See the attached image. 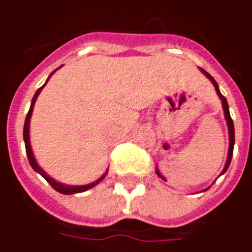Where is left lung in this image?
Here are the masks:
<instances>
[{
  "mask_svg": "<svg viewBox=\"0 0 252 252\" xmlns=\"http://www.w3.org/2000/svg\"><path fill=\"white\" fill-rule=\"evenodd\" d=\"M201 71L204 72V75L208 76V79H210V81L213 83L214 88H216V92H217V94L220 95V98L222 101V106H223V112H225V118L227 121V126H229V138H230V146H229V155H227V160H226V165L225 168H223V172H226V169L229 168L230 165V161H231V157H233V150H234V142H235V134H234V124H233V120H231V117H230V112H229V105H227V101L223 95L221 94V92H220V88H218L217 83H216V80L212 77V76L208 73L204 69H201Z\"/></svg>",
  "mask_w": 252,
  "mask_h": 252,
  "instance_id": "obj_1",
  "label": "left lung"
}]
</instances>
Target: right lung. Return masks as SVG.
Masks as SVG:
<instances>
[{
    "mask_svg": "<svg viewBox=\"0 0 252 252\" xmlns=\"http://www.w3.org/2000/svg\"><path fill=\"white\" fill-rule=\"evenodd\" d=\"M54 73V72H52ZM52 76V75H51ZM47 84V83H46ZM44 84V85H46ZM43 85V87H44ZM43 87H40L38 89V91L35 92L34 97H32V101H31V106H30V110H29V113H27L26 116V120H25V127H23V139H25V146H26V153H27V159H29V163H30V165L32 167V168L36 171L38 173H40L44 179H46L47 181H48V184L51 185L52 188L55 189V190H58L59 193H63V194H72V193H80V192H85V190H88V189L93 188L94 185H97L99 183V181L102 180L105 176H106V172L102 175V176L99 177L98 180L94 181V183H92V184H88V185H64V184H60V183H58V181H55L54 179H51V177L48 176L44 171H43L40 167L38 165V163H36V160H35L34 155H32V151H31V146H30V136H29V131H30V118H31V113H32V109H34V104L35 101H36V97L39 95V93H40V91L43 89Z\"/></svg>",
    "mask_w": 252,
    "mask_h": 252,
    "instance_id": "right-lung-1",
    "label": "right lung"
}]
</instances>
